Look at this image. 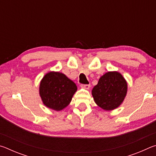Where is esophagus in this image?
I'll use <instances>...</instances> for the list:
<instances>
[{
    "instance_id": "1",
    "label": "esophagus",
    "mask_w": 156,
    "mask_h": 156,
    "mask_svg": "<svg viewBox=\"0 0 156 156\" xmlns=\"http://www.w3.org/2000/svg\"><path fill=\"white\" fill-rule=\"evenodd\" d=\"M80 87H81V88H83V89H89V88H90V85H89V84H81Z\"/></svg>"
}]
</instances>
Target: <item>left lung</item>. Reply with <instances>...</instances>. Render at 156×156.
Here are the masks:
<instances>
[{"mask_svg": "<svg viewBox=\"0 0 156 156\" xmlns=\"http://www.w3.org/2000/svg\"><path fill=\"white\" fill-rule=\"evenodd\" d=\"M127 91V83L120 73L109 72L100 78L92 89L95 102L105 110H113L123 102Z\"/></svg>", "mask_w": 156, "mask_h": 156, "instance_id": "1", "label": "left lung"}]
</instances>
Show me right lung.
I'll return each instance as SVG.
<instances>
[{
    "label": "right lung",
    "instance_id": "obj_1",
    "mask_svg": "<svg viewBox=\"0 0 156 156\" xmlns=\"http://www.w3.org/2000/svg\"><path fill=\"white\" fill-rule=\"evenodd\" d=\"M39 89L44 105L50 109L60 111L70 103L77 87L63 73L51 72L42 79Z\"/></svg>",
    "mask_w": 156,
    "mask_h": 156
}]
</instances>
